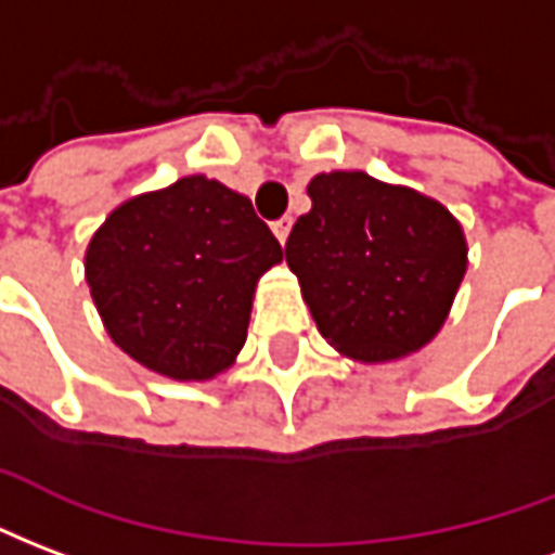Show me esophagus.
Instances as JSON below:
<instances>
[{"mask_svg": "<svg viewBox=\"0 0 555 555\" xmlns=\"http://www.w3.org/2000/svg\"><path fill=\"white\" fill-rule=\"evenodd\" d=\"M272 230H274V236H278V242H281V245H286V236H289V230H293V218L289 216L278 218V221L272 224Z\"/></svg>", "mask_w": 555, "mask_h": 555, "instance_id": "obj_1", "label": "esophagus"}]
</instances>
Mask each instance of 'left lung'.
<instances>
[{"label": "left lung", "instance_id": "8db88e82", "mask_svg": "<svg viewBox=\"0 0 555 555\" xmlns=\"http://www.w3.org/2000/svg\"><path fill=\"white\" fill-rule=\"evenodd\" d=\"M286 262L319 334L363 363L420 351L447 322L467 272L464 230L447 206L363 171L319 173Z\"/></svg>", "mask_w": 555, "mask_h": 555}]
</instances>
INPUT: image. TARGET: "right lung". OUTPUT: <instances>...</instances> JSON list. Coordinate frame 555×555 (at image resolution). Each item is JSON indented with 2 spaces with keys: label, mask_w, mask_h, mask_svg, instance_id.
I'll return each instance as SVG.
<instances>
[{
  "label": "right lung",
  "mask_w": 555,
  "mask_h": 555,
  "mask_svg": "<svg viewBox=\"0 0 555 555\" xmlns=\"http://www.w3.org/2000/svg\"><path fill=\"white\" fill-rule=\"evenodd\" d=\"M281 260L248 197L194 173L117 206L85 250V281L132 361L206 382L236 361L257 281Z\"/></svg>",
  "instance_id": "add662e5"
}]
</instances>
